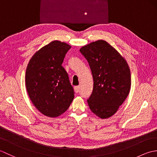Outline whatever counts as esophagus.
Here are the masks:
<instances>
[{
	"instance_id": "1",
	"label": "esophagus",
	"mask_w": 157,
	"mask_h": 157,
	"mask_svg": "<svg viewBox=\"0 0 157 157\" xmlns=\"http://www.w3.org/2000/svg\"><path fill=\"white\" fill-rule=\"evenodd\" d=\"M74 90L76 93H78L79 91V86H75Z\"/></svg>"
}]
</instances>
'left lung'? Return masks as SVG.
Returning <instances> with one entry per match:
<instances>
[{"instance_id": "left-lung-1", "label": "left lung", "mask_w": 157, "mask_h": 157, "mask_svg": "<svg viewBox=\"0 0 157 157\" xmlns=\"http://www.w3.org/2000/svg\"><path fill=\"white\" fill-rule=\"evenodd\" d=\"M79 51L88 62L94 81L92 93L87 100L89 107L101 119L111 117L128 97L131 88L128 63L102 40L82 46Z\"/></svg>"}]
</instances>
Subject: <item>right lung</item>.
<instances>
[{
	"instance_id": "add662e5",
	"label": "right lung",
	"mask_w": 157,
	"mask_h": 157,
	"mask_svg": "<svg viewBox=\"0 0 157 157\" xmlns=\"http://www.w3.org/2000/svg\"><path fill=\"white\" fill-rule=\"evenodd\" d=\"M70 48L65 42H50L32 56L26 68L29 97L36 108L49 117L62 115L74 98V90L62 66Z\"/></svg>"
}]
</instances>
